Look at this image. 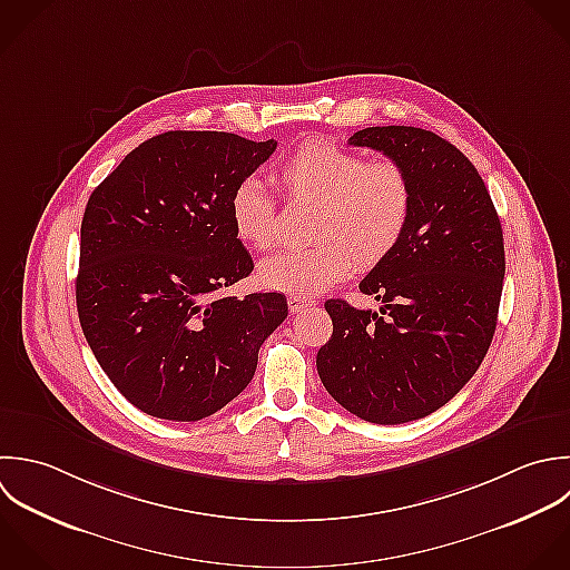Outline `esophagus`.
Masks as SVG:
<instances>
[{
  "label": "esophagus",
  "mask_w": 570,
  "mask_h": 570,
  "mask_svg": "<svg viewBox=\"0 0 570 570\" xmlns=\"http://www.w3.org/2000/svg\"><path fill=\"white\" fill-rule=\"evenodd\" d=\"M315 299L313 297H306V295H288V308L291 313H302L304 308L313 306Z\"/></svg>",
  "instance_id": "34e87169"
}]
</instances>
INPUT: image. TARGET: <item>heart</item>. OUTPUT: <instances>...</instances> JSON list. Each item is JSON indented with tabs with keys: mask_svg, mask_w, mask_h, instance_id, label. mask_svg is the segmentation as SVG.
Wrapping results in <instances>:
<instances>
[{
	"mask_svg": "<svg viewBox=\"0 0 570 570\" xmlns=\"http://www.w3.org/2000/svg\"><path fill=\"white\" fill-rule=\"evenodd\" d=\"M275 179L291 202L315 206L308 222L315 242L259 264L257 279L271 291L315 295L355 266H380L402 244L413 217V184L395 159L366 161L360 153L311 139L279 164ZM228 208L233 230L246 246H277V204L262 181L242 179Z\"/></svg>",
	"mask_w": 570,
	"mask_h": 570,
	"instance_id": "obj_1",
	"label": "heart"
}]
</instances>
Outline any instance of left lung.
I'll use <instances>...</instances> for the list:
<instances>
[{
    "instance_id": "8db88e82",
    "label": "left lung",
    "mask_w": 570,
    "mask_h": 570,
    "mask_svg": "<svg viewBox=\"0 0 570 570\" xmlns=\"http://www.w3.org/2000/svg\"><path fill=\"white\" fill-rule=\"evenodd\" d=\"M348 144L406 168L413 217L395 253L360 282L380 311L324 304L333 335L317 353V373L353 415L404 424L453 400L487 357L507 271L504 235L478 168L444 137L371 126Z\"/></svg>"
}]
</instances>
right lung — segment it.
Returning <instances> with one entry per match:
<instances>
[{
    "instance_id": "obj_1",
    "label": "right lung",
    "mask_w": 570,
    "mask_h": 570,
    "mask_svg": "<svg viewBox=\"0 0 570 570\" xmlns=\"http://www.w3.org/2000/svg\"><path fill=\"white\" fill-rule=\"evenodd\" d=\"M275 148L235 132L168 130L130 150L86 204L79 324L108 380L146 415L197 422L224 409L288 315L282 293L219 295L253 271L230 195Z\"/></svg>"
}]
</instances>
